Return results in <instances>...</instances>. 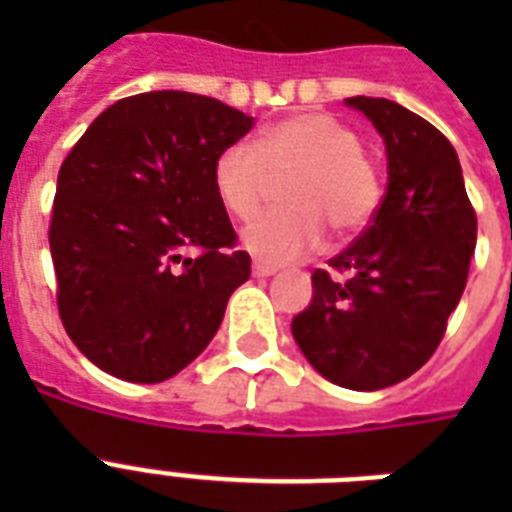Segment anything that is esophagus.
I'll list each match as a JSON object with an SVG mask.
<instances>
[{"instance_id":"1","label":"esophagus","mask_w":512,"mask_h":512,"mask_svg":"<svg viewBox=\"0 0 512 512\" xmlns=\"http://www.w3.org/2000/svg\"><path fill=\"white\" fill-rule=\"evenodd\" d=\"M276 271H279V268L271 263H252V273H255V276H260V279H265V276H273Z\"/></svg>"}]
</instances>
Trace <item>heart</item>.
Returning <instances> with one entry per match:
<instances>
[{
  "label": "heart",
  "instance_id": "obj_1",
  "mask_svg": "<svg viewBox=\"0 0 512 512\" xmlns=\"http://www.w3.org/2000/svg\"><path fill=\"white\" fill-rule=\"evenodd\" d=\"M284 201L252 217L241 241L263 263H292L321 249L327 224L340 236L369 225L382 201L380 172L348 124L327 114H295L260 132L257 146L236 140L215 159L212 180L223 207L236 217L255 215L273 177L292 175Z\"/></svg>",
  "mask_w": 512,
  "mask_h": 512
}]
</instances>
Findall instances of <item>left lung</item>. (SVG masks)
<instances>
[{"instance_id": "obj_1", "label": "left lung", "mask_w": 512, "mask_h": 512, "mask_svg": "<svg viewBox=\"0 0 512 512\" xmlns=\"http://www.w3.org/2000/svg\"><path fill=\"white\" fill-rule=\"evenodd\" d=\"M345 103L382 135L388 191L329 271H313V300L292 335L329 382L380 390L436 353L468 284L478 223L457 151L433 124L385 98Z\"/></svg>"}]
</instances>
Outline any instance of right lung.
I'll return each instance as SVG.
<instances>
[{"instance_id":"obj_1","label":"right lung","mask_w":512,"mask_h":512,"mask_svg":"<svg viewBox=\"0 0 512 512\" xmlns=\"http://www.w3.org/2000/svg\"><path fill=\"white\" fill-rule=\"evenodd\" d=\"M252 124L207 95L143 92L108 106L60 164L50 220L58 313L103 372L170 380L215 337L249 279V255L233 249L212 167Z\"/></svg>"}]
</instances>
